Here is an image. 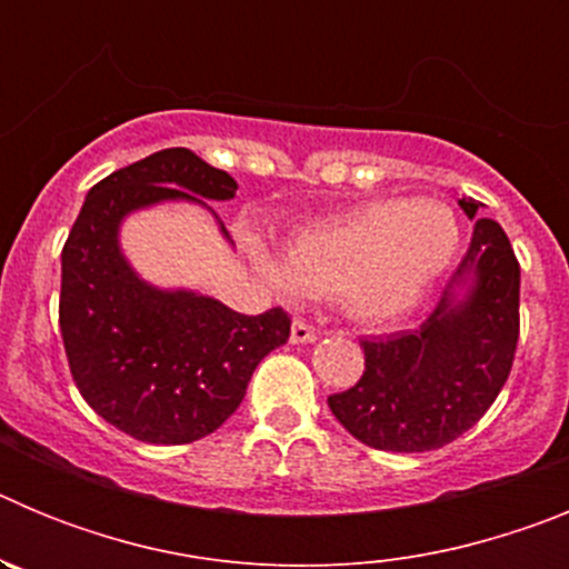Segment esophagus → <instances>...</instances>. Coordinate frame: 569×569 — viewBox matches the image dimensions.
Listing matches in <instances>:
<instances>
[{"mask_svg":"<svg viewBox=\"0 0 569 569\" xmlns=\"http://www.w3.org/2000/svg\"><path fill=\"white\" fill-rule=\"evenodd\" d=\"M316 339H319V330L310 328L308 321L296 319L293 325H290V341H293V345H310V341Z\"/></svg>","mask_w":569,"mask_h":569,"instance_id":"1","label":"esophagus"}]
</instances>
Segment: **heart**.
I'll list each match as a JSON object with an SVG mask.
<instances>
[{
	"mask_svg": "<svg viewBox=\"0 0 569 569\" xmlns=\"http://www.w3.org/2000/svg\"><path fill=\"white\" fill-rule=\"evenodd\" d=\"M459 239V219L439 199H373L296 233L284 256L259 239L248 253L281 299L339 296L353 319L381 325L430 293Z\"/></svg>",
	"mask_w": 569,
	"mask_h": 569,
	"instance_id": "obj_1",
	"label": "heart"
}]
</instances>
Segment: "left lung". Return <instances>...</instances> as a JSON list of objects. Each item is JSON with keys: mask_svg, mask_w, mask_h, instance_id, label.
<instances>
[{"mask_svg": "<svg viewBox=\"0 0 569 569\" xmlns=\"http://www.w3.org/2000/svg\"><path fill=\"white\" fill-rule=\"evenodd\" d=\"M459 204L476 219L479 202ZM519 284V261L501 224L476 219L470 248L430 319L361 341L359 385L328 399L347 433L387 453H425L470 430L510 376Z\"/></svg>", "mask_w": 569, "mask_h": 569, "instance_id": "obj_1", "label": "left lung"}]
</instances>
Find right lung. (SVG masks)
Segmentation results:
<instances>
[{"label": "right lung", "instance_id": "1", "mask_svg": "<svg viewBox=\"0 0 569 569\" xmlns=\"http://www.w3.org/2000/svg\"><path fill=\"white\" fill-rule=\"evenodd\" d=\"M236 188L193 150H159L93 184L64 241L59 328L70 373L108 425L148 445L219 430L256 365L290 336L281 308L241 316L213 296L156 288L122 253V222L136 210L190 202L213 213L208 202H228Z\"/></svg>", "mask_w": 569, "mask_h": 569}]
</instances>
